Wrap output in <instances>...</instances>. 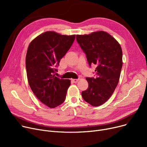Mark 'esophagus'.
Returning a JSON list of instances; mask_svg holds the SVG:
<instances>
[{
	"label": "esophagus",
	"instance_id": "1",
	"mask_svg": "<svg viewBox=\"0 0 147 147\" xmlns=\"http://www.w3.org/2000/svg\"><path fill=\"white\" fill-rule=\"evenodd\" d=\"M79 80V79H72V80H71V82H72L73 83H76Z\"/></svg>",
	"mask_w": 147,
	"mask_h": 147
}]
</instances>
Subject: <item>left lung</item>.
Masks as SVG:
<instances>
[{"label":"left lung","instance_id":"left-lung-1","mask_svg":"<svg viewBox=\"0 0 147 147\" xmlns=\"http://www.w3.org/2000/svg\"><path fill=\"white\" fill-rule=\"evenodd\" d=\"M89 66L95 64L96 77L86 78L89 87L82 92L86 102L97 107L104 104L117 87L122 68V50L119 42L103 31L76 35Z\"/></svg>","mask_w":147,"mask_h":147}]
</instances>
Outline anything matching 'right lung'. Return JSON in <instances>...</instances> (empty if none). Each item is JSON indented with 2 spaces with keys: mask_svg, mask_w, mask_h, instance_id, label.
Instances as JSON below:
<instances>
[{
  "mask_svg": "<svg viewBox=\"0 0 147 147\" xmlns=\"http://www.w3.org/2000/svg\"><path fill=\"white\" fill-rule=\"evenodd\" d=\"M75 37L76 35L46 32L36 37L28 46L26 65L29 85L39 101L50 108L64 102L70 86V80L59 79L54 73Z\"/></svg>",
  "mask_w": 147,
  "mask_h": 147,
  "instance_id": "add662e5",
  "label": "right lung"
}]
</instances>
